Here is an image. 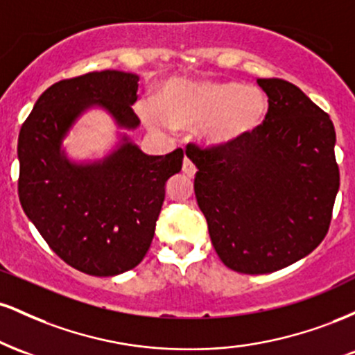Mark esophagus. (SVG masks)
Listing matches in <instances>:
<instances>
[{
	"instance_id": "34e87169",
	"label": "esophagus",
	"mask_w": 355,
	"mask_h": 355,
	"mask_svg": "<svg viewBox=\"0 0 355 355\" xmlns=\"http://www.w3.org/2000/svg\"><path fill=\"white\" fill-rule=\"evenodd\" d=\"M182 170H183V173H187L189 177H193L195 172H197V166H195V164L190 160L189 157H185V160H183Z\"/></svg>"
}]
</instances>
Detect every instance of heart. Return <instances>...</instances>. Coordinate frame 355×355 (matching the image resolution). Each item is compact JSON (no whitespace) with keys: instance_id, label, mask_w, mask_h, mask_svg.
<instances>
[{"instance_id":"1","label":"heart","mask_w":355,"mask_h":355,"mask_svg":"<svg viewBox=\"0 0 355 355\" xmlns=\"http://www.w3.org/2000/svg\"><path fill=\"white\" fill-rule=\"evenodd\" d=\"M267 110V95L252 85L170 78L158 92L157 108L145 105L141 116L152 126H197L205 144L232 145L252 135Z\"/></svg>"}]
</instances>
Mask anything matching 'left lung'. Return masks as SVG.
Returning <instances> with one entry per match:
<instances>
[{"label": "left lung", "mask_w": 355, "mask_h": 355, "mask_svg": "<svg viewBox=\"0 0 355 355\" xmlns=\"http://www.w3.org/2000/svg\"><path fill=\"white\" fill-rule=\"evenodd\" d=\"M263 123L232 145H187L195 197L220 260L240 274H270L304 259L329 232L339 191L336 130L295 85L259 78Z\"/></svg>", "instance_id": "8db88e82"}]
</instances>
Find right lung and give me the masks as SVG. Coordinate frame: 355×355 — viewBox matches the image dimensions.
I'll list each match as a JSON object with an SVG mask.
<instances>
[{
	"label": "right lung",
	"mask_w": 355,
	"mask_h": 355,
	"mask_svg": "<svg viewBox=\"0 0 355 355\" xmlns=\"http://www.w3.org/2000/svg\"><path fill=\"white\" fill-rule=\"evenodd\" d=\"M138 76L93 71L51 85L18 137V195L24 214L61 260L88 275L137 267L148 252L165 200V183L182 170L183 150L145 155L123 137L113 153L71 164L61 141L85 110L101 107L135 130Z\"/></svg>",
	"instance_id": "right-lung-1"
}]
</instances>
